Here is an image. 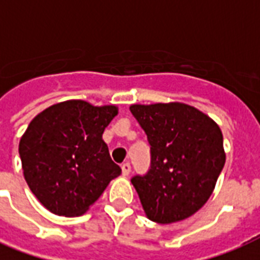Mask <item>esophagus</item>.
I'll list each match as a JSON object with an SVG mask.
<instances>
[{
  "label": "esophagus",
  "mask_w": 260,
  "mask_h": 260,
  "mask_svg": "<svg viewBox=\"0 0 260 260\" xmlns=\"http://www.w3.org/2000/svg\"><path fill=\"white\" fill-rule=\"evenodd\" d=\"M121 171H122V175H129L131 173V165L128 162L124 163L121 166Z\"/></svg>",
  "instance_id": "esophagus-1"
}]
</instances>
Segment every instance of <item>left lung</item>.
I'll list each match as a JSON object with an SVG mask.
<instances>
[{
  "label": "left lung",
  "instance_id": "1",
  "mask_svg": "<svg viewBox=\"0 0 260 260\" xmlns=\"http://www.w3.org/2000/svg\"><path fill=\"white\" fill-rule=\"evenodd\" d=\"M151 146V167L131 179L147 217L159 224L182 221L212 196L225 163L220 126L182 102L129 106Z\"/></svg>",
  "mask_w": 260,
  "mask_h": 260
}]
</instances>
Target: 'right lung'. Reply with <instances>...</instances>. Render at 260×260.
Listing matches in <instances>:
<instances>
[{"label": "right lung", "instance_id": "right-lung-1", "mask_svg": "<svg viewBox=\"0 0 260 260\" xmlns=\"http://www.w3.org/2000/svg\"><path fill=\"white\" fill-rule=\"evenodd\" d=\"M117 113L116 105L69 100L29 122L18 154L26 183L46 209L58 216H81L121 174L102 140Z\"/></svg>", "mask_w": 260, "mask_h": 260}]
</instances>
